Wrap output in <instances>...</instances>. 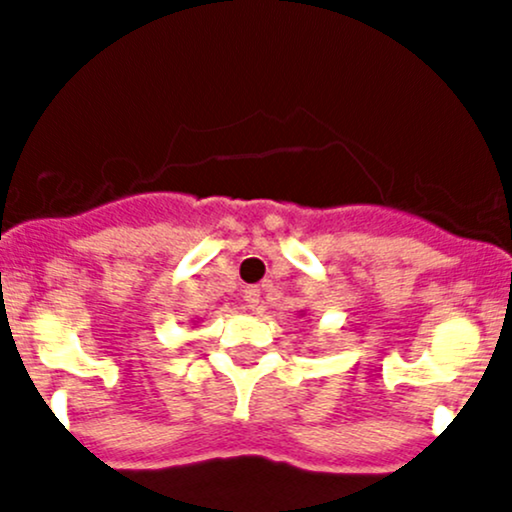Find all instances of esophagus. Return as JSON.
<instances>
[{"instance_id":"esophagus-1","label":"esophagus","mask_w":512,"mask_h":512,"mask_svg":"<svg viewBox=\"0 0 512 512\" xmlns=\"http://www.w3.org/2000/svg\"><path fill=\"white\" fill-rule=\"evenodd\" d=\"M245 300H247V308L255 310V313H257V310H260V303H262L260 288H247L245 290Z\"/></svg>"}]
</instances>
